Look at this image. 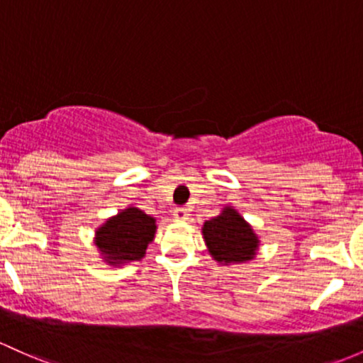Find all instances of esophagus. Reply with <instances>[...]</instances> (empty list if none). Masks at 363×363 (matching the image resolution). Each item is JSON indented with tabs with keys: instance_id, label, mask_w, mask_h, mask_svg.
<instances>
[{
	"instance_id": "esophagus-1",
	"label": "esophagus",
	"mask_w": 363,
	"mask_h": 363,
	"mask_svg": "<svg viewBox=\"0 0 363 363\" xmlns=\"http://www.w3.org/2000/svg\"><path fill=\"white\" fill-rule=\"evenodd\" d=\"M189 215V210L184 208V206H179V208L174 210V217L177 218V220H186Z\"/></svg>"
}]
</instances>
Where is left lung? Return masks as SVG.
Segmentation results:
<instances>
[{"label":"left lung","instance_id":"obj_1","mask_svg":"<svg viewBox=\"0 0 363 363\" xmlns=\"http://www.w3.org/2000/svg\"><path fill=\"white\" fill-rule=\"evenodd\" d=\"M201 230L210 255L218 264H245L257 255L258 236L233 206H225L217 217L206 220Z\"/></svg>","mask_w":363,"mask_h":363}]
</instances>
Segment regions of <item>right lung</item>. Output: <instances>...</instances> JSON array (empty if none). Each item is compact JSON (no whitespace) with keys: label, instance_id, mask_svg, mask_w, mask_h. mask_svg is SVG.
Returning a JSON list of instances; mask_svg holds the SVG:
<instances>
[{"label":"right lung","instance_id":"obj_1","mask_svg":"<svg viewBox=\"0 0 363 363\" xmlns=\"http://www.w3.org/2000/svg\"><path fill=\"white\" fill-rule=\"evenodd\" d=\"M157 220L136 206H127L96 229L94 245L103 260L118 267L141 260L155 238Z\"/></svg>","mask_w":363,"mask_h":363}]
</instances>
